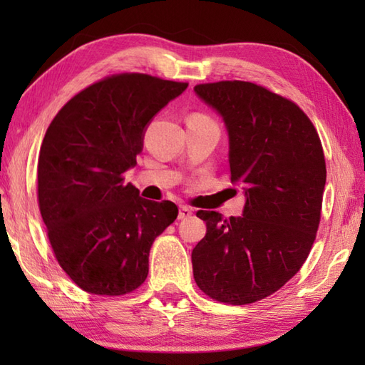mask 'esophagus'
Returning <instances> with one entry per match:
<instances>
[{"label": "esophagus", "mask_w": 365, "mask_h": 365, "mask_svg": "<svg viewBox=\"0 0 365 365\" xmlns=\"http://www.w3.org/2000/svg\"><path fill=\"white\" fill-rule=\"evenodd\" d=\"M191 215H192V210H191V208L182 205V207H180V210H178V220H187V218H190Z\"/></svg>", "instance_id": "obj_1"}]
</instances>
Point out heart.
Returning <instances> with one entry per match:
<instances>
[{
    "label": "heart",
    "mask_w": 365,
    "mask_h": 365,
    "mask_svg": "<svg viewBox=\"0 0 365 365\" xmlns=\"http://www.w3.org/2000/svg\"><path fill=\"white\" fill-rule=\"evenodd\" d=\"M190 122H197V123H212V125H216L215 120L208 118V115L205 114H200V113H196L190 115Z\"/></svg>",
    "instance_id": "b5f03b06"
}]
</instances>
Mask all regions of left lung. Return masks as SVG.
<instances>
[{"label": "left lung", "mask_w": 365, "mask_h": 365, "mask_svg": "<svg viewBox=\"0 0 365 365\" xmlns=\"http://www.w3.org/2000/svg\"><path fill=\"white\" fill-rule=\"evenodd\" d=\"M229 133L230 180L245 187L243 216L199 210L207 234L191 254L207 297L242 306L298 273L319 230L327 163L314 123L292 100L250 81L195 86Z\"/></svg>", "instance_id": "1"}]
</instances>
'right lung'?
Segmentation results:
<instances>
[{
	"instance_id": "obj_1",
	"label": "right lung",
	"mask_w": 365,
	"mask_h": 365,
	"mask_svg": "<svg viewBox=\"0 0 365 365\" xmlns=\"http://www.w3.org/2000/svg\"><path fill=\"white\" fill-rule=\"evenodd\" d=\"M188 83L145 73L106 76L78 92L46 128L37 200L66 274L92 294L122 297L149 273V252L178 215L139 196L123 173L136 165L147 123Z\"/></svg>"
}]
</instances>
